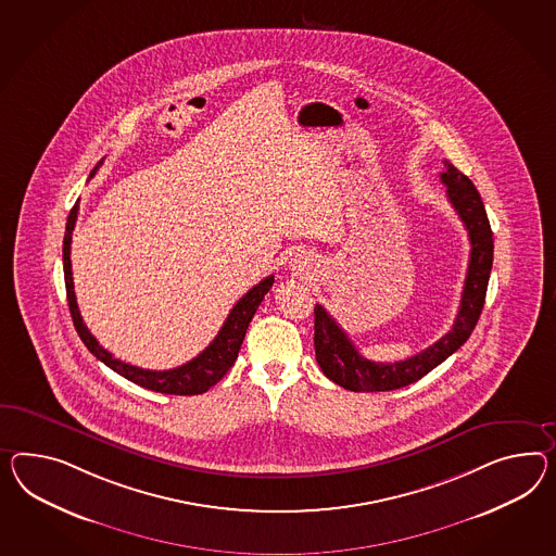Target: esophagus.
Listing matches in <instances>:
<instances>
[{
  "label": "esophagus",
  "mask_w": 556,
  "mask_h": 556,
  "mask_svg": "<svg viewBox=\"0 0 556 556\" xmlns=\"http://www.w3.org/2000/svg\"><path fill=\"white\" fill-rule=\"evenodd\" d=\"M306 264H308L306 260H304V262H302V260H299V262H296V268H299V270H304V268H306Z\"/></svg>",
  "instance_id": "obj_1"
}]
</instances>
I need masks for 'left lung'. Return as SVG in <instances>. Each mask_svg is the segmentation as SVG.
Listing matches in <instances>:
<instances>
[{
  "mask_svg": "<svg viewBox=\"0 0 556 556\" xmlns=\"http://www.w3.org/2000/svg\"><path fill=\"white\" fill-rule=\"evenodd\" d=\"M442 184L447 200L470 236V264L459 300L456 323L447 334L426 351L397 363H375L361 355L337 320L316 304L314 306V351L316 363L330 381L349 391H393L419 381L470 339L485 302V290L494 260V238L485 215L484 201L470 179L445 161Z\"/></svg>",
  "mask_w": 556,
  "mask_h": 556,
  "instance_id": "left-lung-1",
  "label": "left lung"
}]
</instances>
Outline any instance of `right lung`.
<instances>
[{
	"mask_svg": "<svg viewBox=\"0 0 556 556\" xmlns=\"http://www.w3.org/2000/svg\"><path fill=\"white\" fill-rule=\"evenodd\" d=\"M100 165H102V161H99L97 167L90 172V177H94V173L99 172ZM76 217H78V201L74 203L71 215H68V222H66L62 260H64V282H66V296H68V306H71L72 323H74L78 337L85 342L86 349L99 361H102L106 367H111L114 372H118L121 377H125L135 384H141L144 389L157 391V393L200 395V393H205L210 387L219 383L222 377L228 372L229 367L236 363L243 337H245V330L250 327V320L254 318L257 306L262 304L266 292L274 285V276L264 278L260 285L254 286L252 290H248L242 299L238 300V304L229 311L224 327L219 328L217 337L195 358H191L189 363L181 365V367H175V369H141V367L123 363L121 358H114L113 353L102 349L99 341L90 334V330L86 328L85 320L80 316L76 296H74L71 262L72 229L76 224Z\"/></svg>",
	"mask_w": 556,
	"mask_h": 556,
	"instance_id": "1",
	"label": "right lung"
}]
</instances>
